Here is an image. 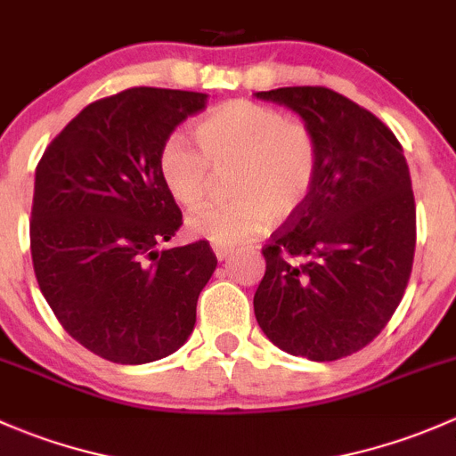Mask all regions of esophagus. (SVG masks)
<instances>
[{
    "label": "esophagus",
    "instance_id": "1",
    "mask_svg": "<svg viewBox=\"0 0 456 456\" xmlns=\"http://www.w3.org/2000/svg\"><path fill=\"white\" fill-rule=\"evenodd\" d=\"M214 254L218 260H227L229 254H232V249H227V247H214Z\"/></svg>",
    "mask_w": 456,
    "mask_h": 456
}]
</instances>
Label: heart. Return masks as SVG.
<instances>
[{"label":"heart","instance_id":"obj_1","mask_svg":"<svg viewBox=\"0 0 456 456\" xmlns=\"http://www.w3.org/2000/svg\"><path fill=\"white\" fill-rule=\"evenodd\" d=\"M194 136L172 134L159 154V174L178 205L196 209L209 199L216 172L236 169L238 200L211 205L187 220V232L216 247L260 236L309 199L320 165L315 134L302 121L254 101H229L196 123Z\"/></svg>","mask_w":456,"mask_h":456}]
</instances>
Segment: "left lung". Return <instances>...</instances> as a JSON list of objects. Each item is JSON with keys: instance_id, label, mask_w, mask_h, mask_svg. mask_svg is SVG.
Returning <instances> with one entry per match:
<instances>
[{"instance_id": "1", "label": "left lung", "mask_w": 456, "mask_h": 456, "mask_svg": "<svg viewBox=\"0 0 456 456\" xmlns=\"http://www.w3.org/2000/svg\"><path fill=\"white\" fill-rule=\"evenodd\" d=\"M256 96L293 110L320 150L309 199L262 249L256 320L289 355H353L388 324L411 278L415 196L406 156L375 114L329 87Z\"/></svg>"}]
</instances>
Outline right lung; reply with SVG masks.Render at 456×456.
<instances>
[{
	"label": "right lung",
	"mask_w": 456,
	"mask_h": 456,
	"mask_svg": "<svg viewBox=\"0 0 456 456\" xmlns=\"http://www.w3.org/2000/svg\"><path fill=\"white\" fill-rule=\"evenodd\" d=\"M205 105L202 92L130 87L81 110L37 165V282L63 329L114 364L178 351L218 265L205 240L159 249L183 224L160 147Z\"/></svg>",
	"instance_id": "obj_1"
}]
</instances>
